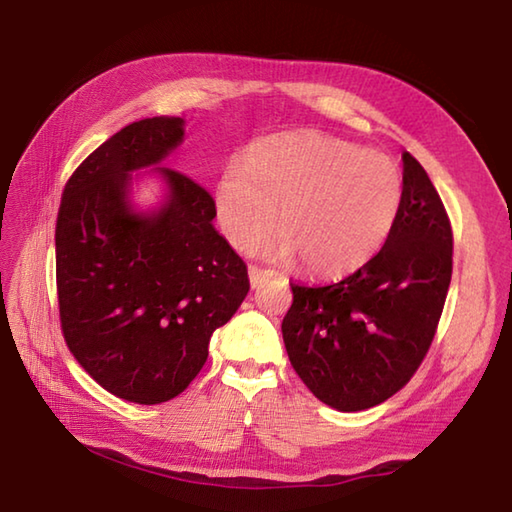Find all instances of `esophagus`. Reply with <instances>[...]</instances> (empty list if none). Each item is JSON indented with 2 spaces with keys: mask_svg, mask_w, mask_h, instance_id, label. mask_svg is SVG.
Wrapping results in <instances>:
<instances>
[{
  "mask_svg": "<svg viewBox=\"0 0 512 512\" xmlns=\"http://www.w3.org/2000/svg\"><path fill=\"white\" fill-rule=\"evenodd\" d=\"M277 273L270 268H262V266H248V277H250V286L259 288L264 282H268L270 277H275Z\"/></svg>",
  "mask_w": 512,
  "mask_h": 512,
  "instance_id": "1",
  "label": "esophagus"
}]
</instances>
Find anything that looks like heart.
I'll return each instance as SVG.
<instances>
[{
  "mask_svg": "<svg viewBox=\"0 0 512 512\" xmlns=\"http://www.w3.org/2000/svg\"><path fill=\"white\" fill-rule=\"evenodd\" d=\"M404 177L384 153L324 133H288L248 148L215 188L217 219L230 244L250 250L273 233L270 255L290 257L310 277H337L368 264L393 235Z\"/></svg>",
  "mask_w": 512,
  "mask_h": 512,
  "instance_id": "obj_1",
  "label": "heart"
}]
</instances>
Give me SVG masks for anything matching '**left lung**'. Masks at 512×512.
<instances>
[{
	"mask_svg": "<svg viewBox=\"0 0 512 512\" xmlns=\"http://www.w3.org/2000/svg\"><path fill=\"white\" fill-rule=\"evenodd\" d=\"M404 206L386 246L328 286L290 284L286 353L319 402L355 413L386 402L424 362L453 275V228L442 197L404 153Z\"/></svg>",
	"mask_w": 512,
	"mask_h": 512,
	"instance_id": "left-lung-1",
	"label": "left lung"
}]
</instances>
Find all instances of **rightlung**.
I'll use <instances>...</instances> for the list:
<instances>
[{"label": "right lung", "mask_w": 512, "mask_h": 512, "mask_svg": "<svg viewBox=\"0 0 512 512\" xmlns=\"http://www.w3.org/2000/svg\"><path fill=\"white\" fill-rule=\"evenodd\" d=\"M182 137V117L124 126L75 168L57 213L66 346L108 393L146 406L184 393L250 288L244 259L213 226L215 199L193 179L155 168L166 204L130 208V173L157 166Z\"/></svg>", "instance_id": "add662e5"}]
</instances>
